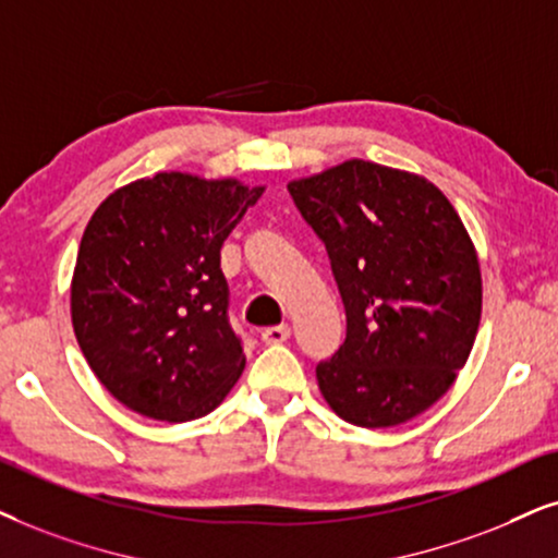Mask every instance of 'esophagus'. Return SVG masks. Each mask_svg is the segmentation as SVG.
<instances>
[{
	"label": "esophagus",
	"instance_id": "34e87169",
	"mask_svg": "<svg viewBox=\"0 0 558 558\" xmlns=\"http://www.w3.org/2000/svg\"><path fill=\"white\" fill-rule=\"evenodd\" d=\"M288 337H291V327H288V324H280V327H270L263 331L265 344H280V342H286Z\"/></svg>",
	"mask_w": 558,
	"mask_h": 558
}]
</instances>
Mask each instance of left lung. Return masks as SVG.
<instances>
[{"mask_svg": "<svg viewBox=\"0 0 558 558\" xmlns=\"http://www.w3.org/2000/svg\"><path fill=\"white\" fill-rule=\"evenodd\" d=\"M327 246L348 337L316 365L337 417L393 427L446 393L474 348L482 270L461 216L420 174L348 159L288 182Z\"/></svg>", "mask_w": 558, "mask_h": 558, "instance_id": "left-lung-1", "label": "left lung"}]
</instances>
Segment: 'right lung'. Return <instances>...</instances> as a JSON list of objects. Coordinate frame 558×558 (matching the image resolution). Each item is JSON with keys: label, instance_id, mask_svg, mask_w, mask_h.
<instances>
[{"label": "right lung", "instance_id": "right-lung-1", "mask_svg": "<svg viewBox=\"0 0 558 558\" xmlns=\"http://www.w3.org/2000/svg\"><path fill=\"white\" fill-rule=\"evenodd\" d=\"M263 185L157 172L110 193L82 234L76 342L100 384L159 422L206 417L244 371L221 246Z\"/></svg>", "mask_w": 558, "mask_h": 558}]
</instances>
